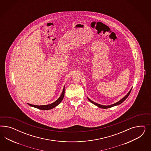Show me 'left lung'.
Wrapping results in <instances>:
<instances>
[{
  "label": "left lung",
  "instance_id": "1",
  "mask_svg": "<svg viewBox=\"0 0 151 151\" xmlns=\"http://www.w3.org/2000/svg\"><path fill=\"white\" fill-rule=\"evenodd\" d=\"M132 88H131V90H129V91L128 92V93H127V94L126 96H124V97L122 99H121V100L119 101H118L117 102H116V103H114V104H112V105H100V104H97L96 102H93V101L91 100H90L88 97H87V99H88V101H89L90 102H91V103H92L93 105L97 106V107H100V108H101V109H108V108H110V107H114V106H115L119 105H120L121 104H122V103L124 102V101L128 97V96H129V95L130 92H131V90H132Z\"/></svg>",
  "mask_w": 151,
  "mask_h": 151
}]
</instances>
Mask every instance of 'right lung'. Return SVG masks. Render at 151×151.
Returning a JSON list of instances; mask_svg holds the SVG:
<instances>
[{
  "label": "right lung",
  "instance_id": "obj_1",
  "mask_svg": "<svg viewBox=\"0 0 151 151\" xmlns=\"http://www.w3.org/2000/svg\"><path fill=\"white\" fill-rule=\"evenodd\" d=\"M64 94H65V86L63 88V92L61 93V95H60L59 97V98L56 101H55L53 103H51L49 105H32V104H27L28 105L32 107H35V108H37L38 109H40V110H51V109H54L55 107H56L57 106L59 105L61 103V102L62 101V100H63L64 97Z\"/></svg>",
  "mask_w": 151,
  "mask_h": 151
}]
</instances>
